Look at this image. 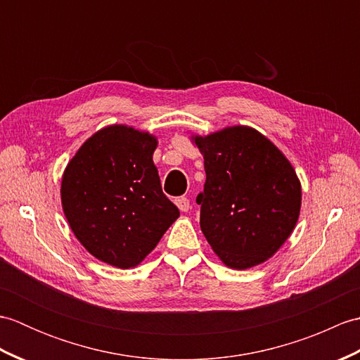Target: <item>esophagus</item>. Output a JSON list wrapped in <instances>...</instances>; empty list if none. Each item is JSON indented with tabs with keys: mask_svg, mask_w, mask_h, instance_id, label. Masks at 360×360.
<instances>
[{
	"mask_svg": "<svg viewBox=\"0 0 360 360\" xmlns=\"http://www.w3.org/2000/svg\"><path fill=\"white\" fill-rule=\"evenodd\" d=\"M174 202H176V205H178V209L181 212H187L190 209V201H188V198H186V196H178L174 200Z\"/></svg>",
	"mask_w": 360,
	"mask_h": 360,
	"instance_id": "34e87169",
	"label": "esophagus"
}]
</instances>
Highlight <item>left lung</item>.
I'll use <instances>...</instances> for the list:
<instances>
[{
	"mask_svg": "<svg viewBox=\"0 0 360 360\" xmlns=\"http://www.w3.org/2000/svg\"><path fill=\"white\" fill-rule=\"evenodd\" d=\"M205 184L200 224L215 254L233 269L266 262L294 231L302 188L292 165L263 134L232 127L195 137Z\"/></svg>",
	"mask_w": 360,
	"mask_h": 360,
	"instance_id": "obj_1",
	"label": "left lung"
}]
</instances>
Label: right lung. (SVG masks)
I'll return each instance as SVG.
<instances>
[{
  "instance_id": "add662e5",
  "label": "right lung",
  "mask_w": 360,
  "mask_h": 360,
  "mask_svg": "<svg viewBox=\"0 0 360 360\" xmlns=\"http://www.w3.org/2000/svg\"><path fill=\"white\" fill-rule=\"evenodd\" d=\"M156 145L134 128H103L63 174L62 204L74 235L89 254L120 269L139 264L179 217L153 164Z\"/></svg>"
}]
</instances>
